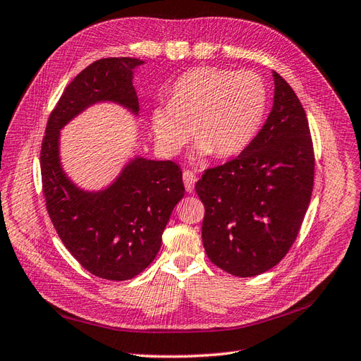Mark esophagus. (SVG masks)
I'll return each instance as SVG.
<instances>
[{
  "label": "esophagus",
  "mask_w": 361,
  "mask_h": 361,
  "mask_svg": "<svg viewBox=\"0 0 361 361\" xmlns=\"http://www.w3.org/2000/svg\"><path fill=\"white\" fill-rule=\"evenodd\" d=\"M183 181H184V188H186V190L189 193H192L195 189V183H197V175H195L192 171H184Z\"/></svg>",
  "instance_id": "1"
}]
</instances>
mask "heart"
I'll return each mask as SVG.
<instances>
[{
    "label": "heart",
    "mask_w": 361,
    "mask_h": 361,
    "mask_svg": "<svg viewBox=\"0 0 361 361\" xmlns=\"http://www.w3.org/2000/svg\"><path fill=\"white\" fill-rule=\"evenodd\" d=\"M266 102L264 83L254 72L197 68L175 81L169 104L152 111L154 137L164 152L178 154L192 133L198 157L230 159L255 137Z\"/></svg>",
    "instance_id": "b5f03b06"
}]
</instances>
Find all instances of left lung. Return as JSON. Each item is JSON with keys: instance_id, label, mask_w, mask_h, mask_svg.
Returning <instances> with one entry per match:
<instances>
[{"instance_id": "left-lung-1", "label": "left lung", "mask_w": 361, "mask_h": 361, "mask_svg": "<svg viewBox=\"0 0 361 361\" xmlns=\"http://www.w3.org/2000/svg\"><path fill=\"white\" fill-rule=\"evenodd\" d=\"M272 75L274 106L259 135L195 186L205 209L204 250L234 276L260 275L283 260L312 198L314 152L305 111L289 83Z\"/></svg>"}]
</instances>
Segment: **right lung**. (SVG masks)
<instances>
[{
  "instance_id": "1",
  "label": "right lung",
  "mask_w": 361,
  "mask_h": 361,
  "mask_svg": "<svg viewBox=\"0 0 361 361\" xmlns=\"http://www.w3.org/2000/svg\"><path fill=\"white\" fill-rule=\"evenodd\" d=\"M140 65L139 59L109 57L81 71L51 111L40 149L44 197L59 238L86 271L111 281L131 280L156 259L164 226L184 197L183 172L171 160L135 157L106 189L83 190L61 168L60 130L102 101L137 115L133 74Z\"/></svg>"
}]
</instances>
